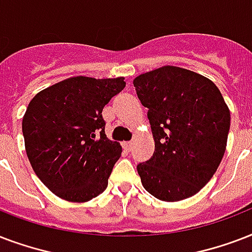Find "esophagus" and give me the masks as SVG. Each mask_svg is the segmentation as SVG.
Here are the masks:
<instances>
[{
	"label": "esophagus",
	"mask_w": 252,
	"mask_h": 252,
	"mask_svg": "<svg viewBox=\"0 0 252 252\" xmlns=\"http://www.w3.org/2000/svg\"><path fill=\"white\" fill-rule=\"evenodd\" d=\"M132 142H124L122 143V146H124V148L126 150V151H131V148H132Z\"/></svg>",
	"instance_id": "esophagus-1"
}]
</instances>
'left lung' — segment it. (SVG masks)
I'll list each match as a JSON object with an SVG mask.
<instances>
[{"label":"left lung","instance_id":"obj_1","mask_svg":"<svg viewBox=\"0 0 252 252\" xmlns=\"http://www.w3.org/2000/svg\"><path fill=\"white\" fill-rule=\"evenodd\" d=\"M155 140L151 159L136 165L144 189L161 201L196 194L213 177L226 150L230 112L213 81L165 67L134 79Z\"/></svg>","mask_w":252,"mask_h":252}]
</instances>
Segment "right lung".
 Returning <instances> with one entry per match:
<instances>
[{"instance_id":"right-lung-1","label":"right lung","mask_w":252,"mask_h":252,"mask_svg":"<svg viewBox=\"0 0 252 252\" xmlns=\"http://www.w3.org/2000/svg\"><path fill=\"white\" fill-rule=\"evenodd\" d=\"M124 77L77 76L39 92L22 120L25 147L51 192L85 202L104 192L122 147L105 135L102 109L125 88Z\"/></svg>"}]
</instances>
